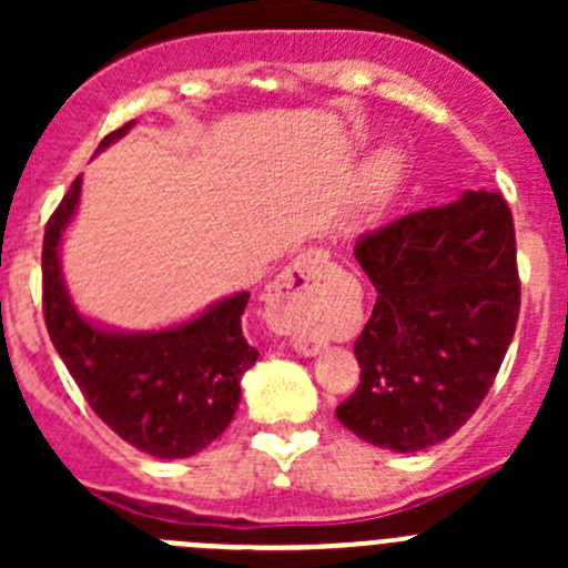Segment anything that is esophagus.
Returning a JSON list of instances; mask_svg holds the SVG:
<instances>
[{
	"instance_id": "1",
	"label": "esophagus",
	"mask_w": 568,
	"mask_h": 568,
	"mask_svg": "<svg viewBox=\"0 0 568 568\" xmlns=\"http://www.w3.org/2000/svg\"><path fill=\"white\" fill-rule=\"evenodd\" d=\"M321 263L324 261H321L318 252H307L268 285L266 294L268 324L288 335L296 352L305 354V357H313L324 346L316 332V277Z\"/></svg>"
}]
</instances>
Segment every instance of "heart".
<instances>
[{"label": "heart", "instance_id": "1", "mask_svg": "<svg viewBox=\"0 0 568 568\" xmlns=\"http://www.w3.org/2000/svg\"><path fill=\"white\" fill-rule=\"evenodd\" d=\"M395 170H398V156L393 151H379L371 164L365 168V183H368V192H382L387 183L395 178Z\"/></svg>", "mask_w": 568, "mask_h": 568}]
</instances>
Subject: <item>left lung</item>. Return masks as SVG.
<instances>
[{
	"label": "left lung",
	"mask_w": 568,
	"mask_h": 568,
	"mask_svg": "<svg viewBox=\"0 0 568 568\" xmlns=\"http://www.w3.org/2000/svg\"><path fill=\"white\" fill-rule=\"evenodd\" d=\"M354 257L376 305L354 343L359 387L337 406V420L395 454L432 448L473 417L511 346V209L497 192H464L368 233Z\"/></svg>",
	"instance_id": "obj_1"
}]
</instances>
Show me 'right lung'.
<instances>
[{"instance_id": "obj_1", "label": "right lung", "mask_w": 568, "mask_h": 568, "mask_svg": "<svg viewBox=\"0 0 568 568\" xmlns=\"http://www.w3.org/2000/svg\"><path fill=\"white\" fill-rule=\"evenodd\" d=\"M104 136L99 151L129 134ZM82 175L71 183L43 236V316L51 343L95 415L136 450L186 459L214 443L242 400V376L255 365L242 332L250 294L225 296L181 324L129 332L82 316L62 280V233L77 216Z\"/></svg>"}]
</instances>
